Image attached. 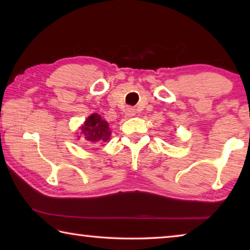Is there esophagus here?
<instances>
[{
  "instance_id": "34e87169",
  "label": "esophagus",
  "mask_w": 250,
  "mask_h": 250,
  "mask_svg": "<svg viewBox=\"0 0 250 250\" xmlns=\"http://www.w3.org/2000/svg\"><path fill=\"white\" fill-rule=\"evenodd\" d=\"M135 115V109L132 107H128L125 109V116L128 117H132Z\"/></svg>"
}]
</instances>
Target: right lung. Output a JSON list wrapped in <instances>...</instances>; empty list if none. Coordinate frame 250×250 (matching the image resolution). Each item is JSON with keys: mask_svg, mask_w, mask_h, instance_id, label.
Listing matches in <instances>:
<instances>
[{"mask_svg": "<svg viewBox=\"0 0 250 250\" xmlns=\"http://www.w3.org/2000/svg\"><path fill=\"white\" fill-rule=\"evenodd\" d=\"M82 133L88 146H97L105 142L109 139L110 129L108 122L101 119V117L97 113L91 115L82 126Z\"/></svg>", "mask_w": 250, "mask_h": 250, "instance_id": "1", "label": "right lung"}]
</instances>
